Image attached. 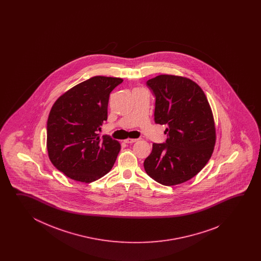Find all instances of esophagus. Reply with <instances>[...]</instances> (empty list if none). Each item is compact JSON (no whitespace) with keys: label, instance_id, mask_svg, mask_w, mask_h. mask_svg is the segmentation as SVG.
Returning a JSON list of instances; mask_svg holds the SVG:
<instances>
[{"label":"esophagus","instance_id":"esophagus-1","mask_svg":"<svg viewBox=\"0 0 261 261\" xmlns=\"http://www.w3.org/2000/svg\"><path fill=\"white\" fill-rule=\"evenodd\" d=\"M136 141H138V139L127 138L124 140V142L127 143V144H133V143H135Z\"/></svg>","mask_w":261,"mask_h":261}]
</instances>
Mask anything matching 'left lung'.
Listing matches in <instances>:
<instances>
[{"instance_id":"obj_1","label":"left lung","mask_w":261,"mask_h":261,"mask_svg":"<svg viewBox=\"0 0 261 261\" xmlns=\"http://www.w3.org/2000/svg\"><path fill=\"white\" fill-rule=\"evenodd\" d=\"M155 96V122L167 124L166 144H153L144 162L150 177L175 186L194 177L214 152L217 132L211 106L189 78L161 74L147 81Z\"/></svg>"}]
</instances>
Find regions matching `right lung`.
Returning <instances> with one entry per match:
<instances>
[{
    "mask_svg": "<svg viewBox=\"0 0 261 261\" xmlns=\"http://www.w3.org/2000/svg\"><path fill=\"white\" fill-rule=\"evenodd\" d=\"M122 78L96 75L72 87L51 107L46 148L52 164L66 176L83 183L111 171L121 145L97 133L107 119L112 90Z\"/></svg>",
    "mask_w": 261,
    "mask_h": 261,
    "instance_id": "add662e5",
    "label": "right lung"
}]
</instances>
